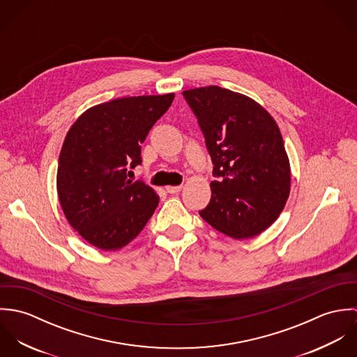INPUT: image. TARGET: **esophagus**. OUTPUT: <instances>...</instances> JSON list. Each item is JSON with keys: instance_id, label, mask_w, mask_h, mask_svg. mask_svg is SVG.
Here are the masks:
<instances>
[{"instance_id": "1", "label": "esophagus", "mask_w": 357, "mask_h": 357, "mask_svg": "<svg viewBox=\"0 0 357 357\" xmlns=\"http://www.w3.org/2000/svg\"><path fill=\"white\" fill-rule=\"evenodd\" d=\"M166 191H167L169 194H177V192L181 191V185H167V187H166Z\"/></svg>"}]
</instances>
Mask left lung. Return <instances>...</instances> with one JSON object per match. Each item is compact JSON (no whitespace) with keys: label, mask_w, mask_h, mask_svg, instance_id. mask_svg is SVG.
Wrapping results in <instances>:
<instances>
[{"label":"left lung","mask_w":357,"mask_h":357,"mask_svg":"<svg viewBox=\"0 0 357 357\" xmlns=\"http://www.w3.org/2000/svg\"><path fill=\"white\" fill-rule=\"evenodd\" d=\"M213 162L211 199L201 217L234 239L265 231L290 194V163L275 119L253 99L220 88L184 91Z\"/></svg>","instance_id":"1"}]
</instances>
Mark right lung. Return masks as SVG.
Segmentation results:
<instances>
[{
	"label": "right lung",
	"instance_id": "1",
	"mask_svg": "<svg viewBox=\"0 0 357 357\" xmlns=\"http://www.w3.org/2000/svg\"><path fill=\"white\" fill-rule=\"evenodd\" d=\"M173 99H115L86 109L70 128L59 156V201L70 225L95 248L122 249L151 218L159 197L128 174L142 163V144Z\"/></svg>",
	"mask_w": 357,
	"mask_h": 357
}]
</instances>
